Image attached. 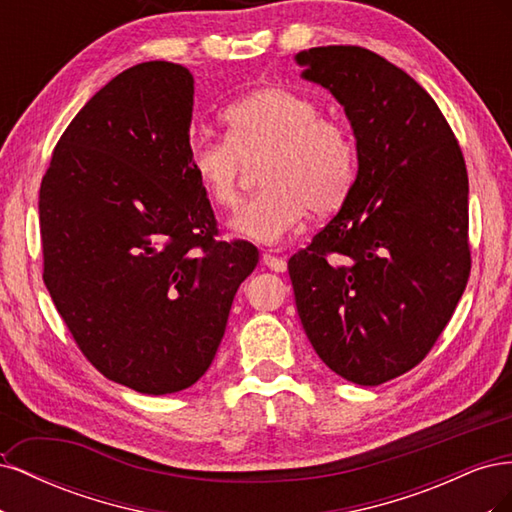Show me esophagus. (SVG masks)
Segmentation results:
<instances>
[{
    "mask_svg": "<svg viewBox=\"0 0 512 512\" xmlns=\"http://www.w3.org/2000/svg\"><path fill=\"white\" fill-rule=\"evenodd\" d=\"M262 262H265V265L271 271H277V273H284L286 271V258L280 256V254H275L273 250L265 252V256H262Z\"/></svg>",
    "mask_w": 512,
    "mask_h": 512,
    "instance_id": "esophagus-1",
    "label": "esophagus"
}]
</instances>
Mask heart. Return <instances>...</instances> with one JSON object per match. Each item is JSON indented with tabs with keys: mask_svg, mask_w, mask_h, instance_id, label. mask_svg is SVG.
<instances>
[{
	"mask_svg": "<svg viewBox=\"0 0 512 512\" xmlns=\"http://www.w3.org/2000/svg\"><path fill=\"white\" fill-rule=\"evenodd\" d=\"M226 141L196 136L190 166L213 205L239 203L245 164L265 156L258 170L262 190L232 218L239 235L275 243L297 226L307 209L324 215L344 203L354 175L348 128L318 104L286 87H260L222 111Z\"/></svg>",
	"mask_w": 512,
	"mask_h": 512,
	"instance_id": "heart-1",
	"label": "heart"
}]
</instances>
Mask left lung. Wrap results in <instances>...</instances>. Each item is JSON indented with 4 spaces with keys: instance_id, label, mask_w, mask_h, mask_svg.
<instances>
[{
    "instance_id": "obj_1",
    "label": "left lung",
    "mask_w": 512,
    "mask_h": 512,
    "mask_svg": "<svg viewBox=\"0 0 512 512\" xmlns=\"http://www.w3.org/2000/svg\"><path fill=\"white\" fill-rule=\"evenodd\" d=\"M344 104L359 170L342 209L288 260L316 354L361 386L421 363L466 290L468 170L438 104L412 76L352 44L297 55Z\"/></svg>"
}]
</instances>
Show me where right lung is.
<instances>
[{
    "mask_svg": "<svg viewBox=\"0 0 512 512\" xmlns=\"http://www.w3.org/2000/svg\"><path fill=\"white\" fill-rule=\"evenodd\" d=\"M194 79L170 61L117 74L57 141L40 183L42 277L102 376L147 395L209 369L235 292L258 265L220 241L190 166Z\"/></svg>",
    "mask_w": 512,
    "mask_h": 512,
    "instance_id": "obj_1",
    "label": "right lung"
}]
</instances>
